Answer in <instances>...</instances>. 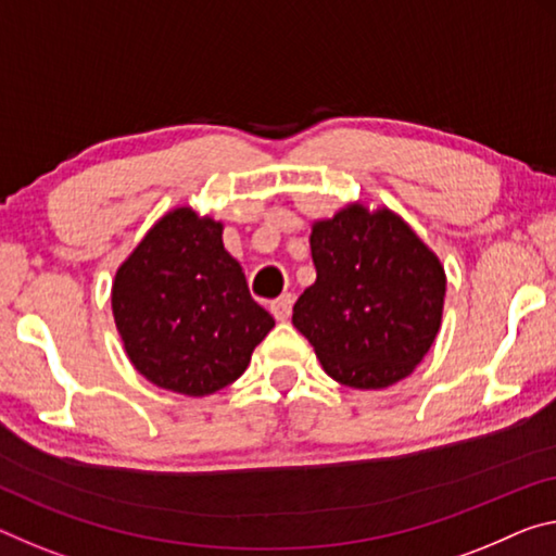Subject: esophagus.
<instances>
[{
  "label": "esophagus",
  "mask_w": 556,
  "mask_h": 556,
  "mask_svg": "<svg viewBox=\"0 0 556 556\" xmlns=\"http://www.w3.org/2000/svg\"><path fill=\"white\" fill-rule=\"evenodd\" d=\"M292 306H294V296L292 294H281L269 304V312L275 314L277 321H287L289 314H292Z\"/></svg>",
  "instance_id": "esophagus-1"
}]
</instances>
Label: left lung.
<instances>
[{"instance_id": "8db88e82", "label": "left lung", "mask_w": 556, "mask_h": 556, "mask_svg": "<svg viewBox=\"0 0 556 556\" xmlns=\"http://www.w3.org/2000/svg\"><path fill=\"white\" fill-rule=\"evenodd\" d=\"M316 281L292 324L333 381L378 391L408 378L443 321L445 267L391 207L349 202L314 219Z\"/></svg>"}]
</instances>
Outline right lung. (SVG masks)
I'll list each match as a JSON object with an SVG mask.
<instances>
[{"label":"right lung","instance_id":"obj_1","mask_svg":"<svg viewBox=\"0 0 556 556\" xmlns=\"http://www.w3.org/2000/svg\"><path fill=\"white\" fill-rule=\"evenodd\" d=\"M223 230L190 205L167 210L121 262L111 287L130 364L157 389L190 399L237 381L275 326L250 296Z\"/></svg>","mask_w":556,"mask_h":556}]
</instances>
